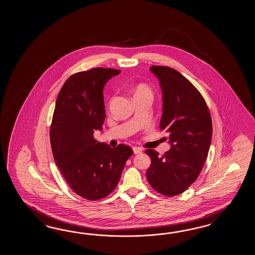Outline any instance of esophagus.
<instances>
[{
  "instance_id": "1",
  "label": "esophagus",
  "mask_w": 255,
  "mask_h": 255,
  "mask_svg": "<svg viewBox=\"0 0 255 255\" xmlns=\"http://www.w3.org/2000/svg\"><path fill=\"white\" fill-rule=\"evenodd\" d=\"M133 151L135 154H139L142 152V149H141L140 147H137V146H134L133 147Z\"/></svg>"
}]
</instances>
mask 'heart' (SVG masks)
I'll use <instances>...</instances> for the list:
<instances>
[{"mask_svg":"<svg viewBox=\"0 0 255 255\" xmlns=\"http://www.w3.org/2000/svg\"><path fill=\"white\" fill-rule=\"evenodd\" d=\"M134 98H139V97H145V98H153V91L151 88L146 86L145 84H139L135 87L134 89Z\"/></svg>","mask_w":255,"mask_h":255,"instance_id":"obj_1","label":"heart"}]
</instances>
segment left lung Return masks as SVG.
Here are the masks:
<instances>
[{
	"mask_svg": "<svg viewBox=\"0 0 255 255\" xmlns=\"http://www.w3.org/2000/svg\"><path fill=\"white\" fill-rule=\"evenodd\" d=\"M150 71L162 90L159 127L171 147L162 156L146 149L151 158L146 179L158 193L171 197L187 190L201 173L212 142V117L201 93L179 72L162 65Z\"/></svg>",
	"mask_w": 255,
	"mask_h": 255,
	"instance_id": "obj_1",
	"label": "left lung"
}]
</instances>
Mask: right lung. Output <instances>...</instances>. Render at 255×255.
I'll return each mask as SVG.
<instances>
[{"label":"right lung","mask_w":255,"mask_h":255,"mask_svg":"<svg viewBox=\"0 0 255 255\" xmlns=\"http://www.w3.org/2000/svg\"><path fill=\"white\" fill-rule=\"evenodd\" d=\"M120 73L104 67L76 73L56 98L50 128L54 161L73 191L89 201L103 199L115 190L134 153L127 145L111 147L94 138L106 119L104 87Z\"/></svg>","instance_id":"obj_1"}]
</instances>
